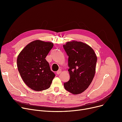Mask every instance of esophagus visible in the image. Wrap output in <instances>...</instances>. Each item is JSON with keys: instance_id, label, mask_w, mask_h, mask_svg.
Segmentation results:
<instances>
[{"instance_id": "esophagus-1", "label": "esophagus", "mask_w": 122, "mask_h": 122, "mask_svg": "<svg viewBox=\"0 0 122 122\" xmlns=\"http://www.w3.org/2000/svg\"><path fill=\"white\" fill-rule=\"evenodd\" d=\"M61 70L59 69V70H58V71L56 72V74L57 75H59V74H60L61 73Z\"/></svg>"}]
</instances>
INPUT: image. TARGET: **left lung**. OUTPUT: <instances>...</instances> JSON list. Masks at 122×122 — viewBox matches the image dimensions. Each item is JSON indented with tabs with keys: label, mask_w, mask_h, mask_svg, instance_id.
<instances>
[{
	"label": "left lung",
	"mask_w": 122,
	"mask_h": 122,
	"mask_svg": "<svg viewBox=\"0 0 122 122\" xmlns=\"http://www.w3.org/2000/svg\"><path fill=\"white\" fill-rule=\"evenodd\" d=\"M68 58L70 78L64 84L66 90L74 94L84 92L91 84L95 73L97 56L93 49L82 42L72 41L63 45Z\"/></svg>",
	"instance_id": "1"
}]
</instances>
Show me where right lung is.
<instances>
[{"mask_svg":"<svg viewBox=\"0 0 122 122\" xmlns=\"http://www.w3.org/2000/svg\"><path fill=\"white\" fill-rule=\"evenodd\" d=\"M53 46L52 42L34 41L27 45L18 56L17 67L21 78L34 91L48 89L55 77L46 59Z\"/></svg>","mask_w":122,"mask_h":122,"instance_id":"add662e5","label":"right lung"}]
</instances>
